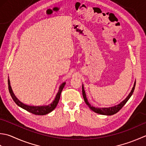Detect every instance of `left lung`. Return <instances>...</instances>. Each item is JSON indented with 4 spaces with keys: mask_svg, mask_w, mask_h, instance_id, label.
<instances>
[{
    "mask_svg": "<svg viewBox=\"0 0 146 146\" xmlns=\"http://www.w3.org/2000/svg\"><path fill=\"white\" fill-rule=\"evenodd\" d=\"M135 82L134 83V85H133V87L132 88V90L130 92V94H129V96H128L126 98L125 100H124L122 102H121L119 105H116L115 106H112V107H109V108H95V107L91 106L90 103H89L88 101L87 100V98H86V95L85 93V91L84 90V87H82V96L83 98H84V100L85 101V103H86V105H87L89 107H90V108L91 110H93V111H94L95 113H99L101 115H114L115 113H117V112H118L122 108V107L125 105V103L127 102V101L130 99V98L131 97V96L132 95L133 93V91H134V89H135Z\"/></svg>",
    "mask_w": 146,
    "mask_h": 146,
    "instance_id": "8db88e82",
    "label": "left lung"
}]
</instances>
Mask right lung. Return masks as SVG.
I'll list each match as a JSON object with an SVG mask.
<instances>
[{
  "label": "right lung",
  "instance_id": "obj_1",
  "mask_svg": "<svg viewBox=\"0 0 146 146\" xmlns=\"http://www.w3.org/2000/svg\"><path fill=\"white\" fill-rule=\"evenodd\" d=\"M65 84V82L62 83L61 84V86L59 88V90L55 98L54 101H53V103H52L50 105H48V106H28L25 105V104L23 103L22 102H21L20 101L17 99V98L15 96L14 94L13 93V90H12L11 85H10V81L9 79H8V87H9V93L11 94V96L13 98L14 102L16 103L17 105L19 106L20 107H21L22 108L26 110V111H28L29 112L35 115H44L46 114L49 113L50 112L52 111L53 110H54L57 104L59 102V100H60V94L62 90L64 88Z\"/></svg>",
  "mask_w": 146,
  "mask_h": 146
}]
</instances>
